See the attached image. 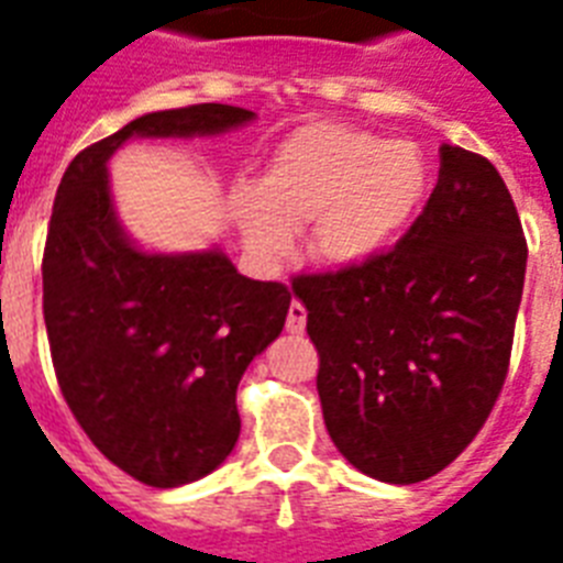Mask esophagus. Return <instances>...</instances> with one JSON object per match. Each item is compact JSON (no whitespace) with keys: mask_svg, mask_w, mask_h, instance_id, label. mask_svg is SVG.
I'll list each match as a JSON object with an SVG mask.
<instances>
[{"mask_svg":"<svg viewBox=\"0 0 563 563\" xmlns=\"http://www.w3.org/2000/svg\"><path fill=\"white\" fill-rule=\"evenodd\" d=\"M305 324H308V310L301 308V301H292L290 310H287V333H296L299 336L305 331Z\"/></svg>","mask_w":563,"mask_h":563,"instance_id":"obj_1","label":"esophagus"}]
</instances>
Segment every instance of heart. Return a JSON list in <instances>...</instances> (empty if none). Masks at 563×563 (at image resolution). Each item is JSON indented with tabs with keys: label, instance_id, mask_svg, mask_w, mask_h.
<instances>
[{
	"label": "heart",
	"instance_id": "obj_1",
	"mask_svg": "<svg viewBox=\"0 0 563 563\" xmlns=\"http://www.w3.org/2000/svg\"><path fill=\"white\" fill-rule=\"evenodd\" d=\"M426 189L429 164L415 143L313 123L278 146L258 189L235 192L232 218L264 264L290 255L292 230L313 224L316 262L360 267L411 224Z\"/></svg>",
	"mask_w": 563,
	"mask_h": 563
}]
</instances>
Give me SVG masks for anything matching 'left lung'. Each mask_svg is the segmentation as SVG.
Instances as JSON below:
<instances>
[{
  "label": "left lung",
  "instance_id": "1",
  "mask_svg": "<svg viewBox=\"0 0 563 563\" xmlns=\"http://www.w3.org/2000/svg\"><path fill=\"white\" fill-rule=\"evenodd\" d=\"M527 239L486 157L440 146L411 230L360 267L299 276L328 434L362 475L420 483L483 429L512 354Z\"/></svg>",
  "mask_w": 563,
  "mask_h": 563
}]
</instances>
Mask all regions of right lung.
I'll use <instances>...</instances> for the list:
<instances>
[{
    "instance_id": "1",
    "label": "right lung",
    "mask_w": 563,
    "mask_h": 563,
    "mask_svg": "<svg viewBox=\"0 0 563 563\" xmlns=\"http://www.w3.org/2000/svg\"><path fill=\"white\" fill-rule=\"evenodd\" d=\"M250 120L224 103L143 114L82 148L54 198L42 313L59 391L88 440L155 489L198 481L232 452L241 376L285 328L290 290L241 276L218 247H137L106 164L132 137H207Z\"/></svg>"
}]
</instances>
